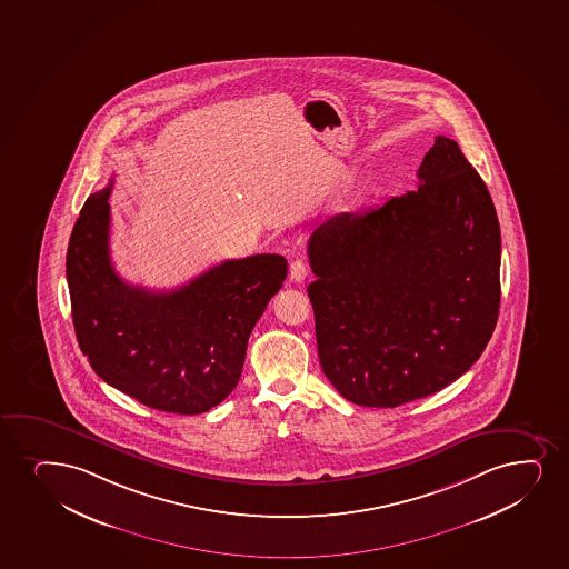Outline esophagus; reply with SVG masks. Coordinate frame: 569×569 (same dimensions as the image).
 <instances>
[{
  "instance_id": "esophagus-1",
  "label": "esophagus",
  "mask_w": 569,
  "mask_h": 569,
  "mask_svg": "<svg viewBox=\"0 0 569 569\" xmlns=\"http://www.w3.org/2000/svg\"><path fill=\"white\" fill-rule=\"evenodd\" d=\"M308 268L305 264V261L301 259H295L291 262V267H289V278L295 281V283H302V281L307 280Z\"/></svg>"
}]
</instances>
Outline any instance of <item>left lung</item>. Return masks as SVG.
<instances>
[{"instance_id":"8db88e82","label":"left lung","mask_w":569,"mask_h":569,"mask_svg":"<svg viewBox=\"0 0 569 569\" xmlns=\"http://www.w3.org/2000/svg\"><path fill=\"white\" fill-rule=\"evenodd\" d=\"M419 188L335 214L308 240L316 342L342 398L396 408L472 368L501 302V228L486 182L436 137Z\"/></svg>"}]
</instances>
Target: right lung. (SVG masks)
Masks as SVG:
<instances>
[{"instance_id": "obj_1", "label": "right lung", "mask_w": 569, "mask_h": 569, "mask_svg": "<svg viewBox=\"0 0 569 569\" xmlns=\"http://www.w3.org/2000/svg\"><path fill=\"white\" fill-rule=\"evenodd\" d=\"M112 181L89 196L70 236L67 280L81 352L102 381L144 406L196 415L240 381L249 335L288 276L281 254L224 261L173 291H148L110 259Z\"/></svg>"}]
</instances>
